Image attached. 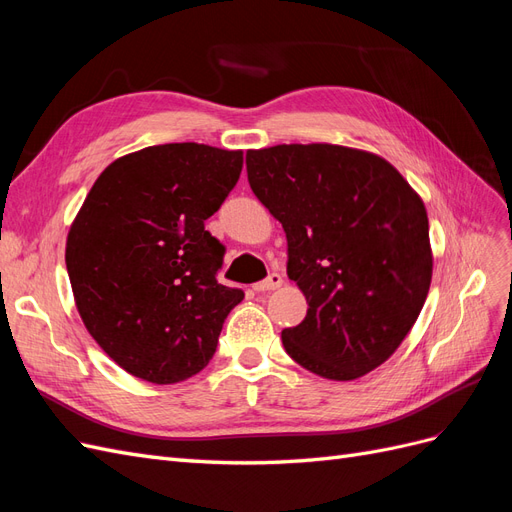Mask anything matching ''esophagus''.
Wrapping results in <instances>:
<instances>
[{"label":"esophagus","instance_id":"1","mask_svg":"<svg viewBox=\"0 0 512 512\" xmlns=\"http://www.w3.org/2000/svg\"><path fill=\"white\" fill-rule=\"evenodd\" d=\"M282 284H284L282 275H280V273H271V275L267 277V280H262V282L254 284V290H256V292H269V290L280 288Z\"/></svg>","mask_w":512,"mask_h":512}]
</instances>
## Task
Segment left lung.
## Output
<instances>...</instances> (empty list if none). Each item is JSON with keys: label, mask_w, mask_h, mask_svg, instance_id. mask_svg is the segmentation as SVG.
<instances>
[{"label": "left lung", "mask_w": 512, "mask_h": 512, "mask_svg": "<svg viewBox=\"0 0 512 512\" xmlns=\"http://www.w3.org/2000/svg\"><path fill=\"white\" fill-rule=\"evenodd\" d=\"M247 181L280 220L286 271L307 299L282 331L290 359L348 382L380 367L425 305L433 254L423 198L384 158L309 143L250 149Z\"/></svg>", "instance_id": "8db88e82"}]
</instances>
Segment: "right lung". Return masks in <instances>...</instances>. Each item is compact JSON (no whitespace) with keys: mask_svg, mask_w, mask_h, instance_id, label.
<instances>
[{"mask_svg":"<svg viewBox=\"0 0 512 512\" xmlns=\"http://www.w3.org/2000/svg\"><path fill=\"white\" fill-rule=\"evenodd\" d=\"M243 151L153 145L108 164L70 224L66 267L89 335L128 374L175 384L203 371L241 288L215 280L224 245L205 230Z\"/></svg>","mask_w":512,"mask_h":512,"instance_id":"1","label":"right lung"}]
</instances>
